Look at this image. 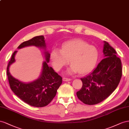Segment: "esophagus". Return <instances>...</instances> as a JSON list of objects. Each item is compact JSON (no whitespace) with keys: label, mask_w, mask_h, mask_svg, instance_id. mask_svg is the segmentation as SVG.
Instances as JSON below:
<instances>
[{"label":"esophagus","mask_w":129,"mask_h":129,"mask_svg":"<svg viewBox=\"0 0 129 129\" xmlns=\"http://www.w3.org/2000/svg\"><path fill=\"white\" fill-rule=\"evenodd\" d=\"M71 80V79L69 78H66V77H64V78H62V80L65 81V82H68V81H70Z\"/></svg>","instance_id":"esophagus-1"}]
</instances>
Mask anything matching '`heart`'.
<instances>
[{"label":"heart","instance_id":"heart-1","mask_svg":"<svg viewBox=\"0 0 129 129\" xmlns=\"http://www.w3.org/2000/svg\"><path fill=\"white\" fill-rule=\"evenodd\" d=\"M99 57V51L94 46L82 40L76 39L65 43L61 51L54 50L51 59L54 68L59 71L69 60L72 65L70 72L78 71L81 75L86 74L92 70Z\"/></svg>","mask_w":129,"mask_h":129}]
</instances>
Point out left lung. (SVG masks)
<instances>
[{"instance_id":"left-lung-1","label":"left lung","mask_w":129,"mask_h":129,"mask_svg":"<svg viewBox=\"0 0 129 129\" xmlns=\"http://www.w3.org/2000/svg\"><path fill=\"white\" fill-rule=\"evenodd\" d=\"M104 58L97 68L83 78V85L77 92L80 101L87 105L99 103L115 91L122 76V62L115 50L104 42Z\"/></svg>"}]
</instances>
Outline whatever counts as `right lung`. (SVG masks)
Segmentation results:
<instances>
[{
    "mask_svg": "<svg viewBox=\"0 0 129 129\" xmlns=\"http://www.w3.org/2000/svg\"><path fill=\"white\" fill-rule=\"evenodd\" d=\"M31 45L45 48L44 36L35 37L22 43L18 48ZM16 52L17 51H15L12 54L7 67V76L11 89L22 101L31 106L40 108L47 105L56 96L57 90L62 83V77L47 65L50 54L48 52H45L47 62H43V71L40 78L34 82L26 84L14 78L9 72L10 65L15 61L14 56Z\"/></svg>",
    "mask_w": 129,
    "mask_h": 129,
    "instance_id": "1",
    "label": "right lung"
}]
</instances>
